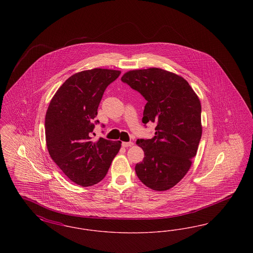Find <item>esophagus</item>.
<instances>
[{"instance_id": "obj_1", "label": "esophagus", "mask_w": 253, "mask_h": 253, "mask_svg": "<svg viewBox=\"0 0 253 253\" xmlns=\"http://www.w3.org/2000/svg\"><path fill=\"white\" fill-rule=\"evenodd\" d=\"M133 143L132 142H122V147H125V148H127V147H132Z\"/></svg>"}]
</instances>
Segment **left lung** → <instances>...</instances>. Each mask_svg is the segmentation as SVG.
<instances>
[{
  "label": "left lung",
  "mask_w": 253,
  "mask_h": 253,
  "mask_svg": "<svg viewBox=\"0 0 253 253\" xmlns=\"http://www.w3.org/2000/svg\"><path fill=\"white\" fill-rule=\"evenodd\" d=\"M122 83L147 100L142 122H156L155 136L140 138L142 162L135 165L139 180L162 192L175 186L191 168L202 135L201 104L186 80L160 68L125 73Z\"/></svg>",
  "instance_id": "1"
}]
</instances>
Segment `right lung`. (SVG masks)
Segmentation results:
<instances>
[{"instance_id": "1", "label": "right lung", "mask_w": 253, "mask_h": 253, "mask_svg": "<svg viewBox=\"0 0 253 253\" xmlns=\"http://www.w3.org/2000/svg\"><path fill=\"white\" fill-rule=\"evenodd\" d=\"M121 71L96 68L77 73L60 86L45 115L49 155L74 183L87 187L102 180L121 141L100 137L93 142L99 102ZM104 126V125H102Z\"/></svg>"}]
</instances>
